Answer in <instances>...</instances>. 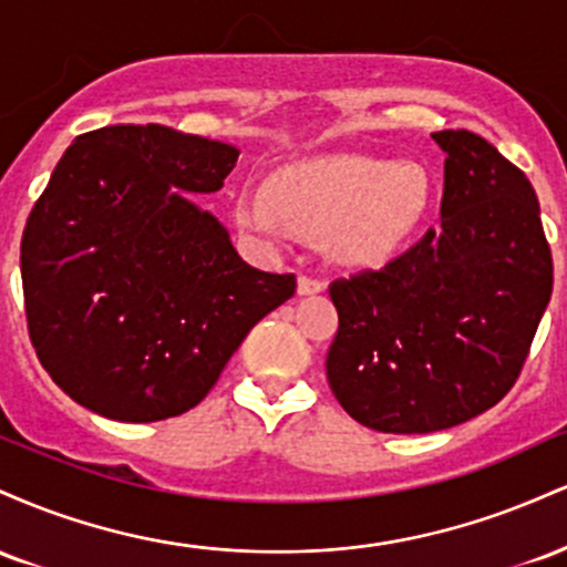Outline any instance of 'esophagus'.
I'll list each match as a JSON object with an SVG mask.
<instances>
[{"mask_svg": "<svg viewBox=\"0 0 567 567\" xmlns=\"http://www.w3.org/2000/svg\"><path fill=\"white\" fill-rule=\"evenodd\" d=\"M322 290H324L322 279L306 277V275L298 279V292H301V296H315V292H322Z\"/></svg>", "mask_w": 567, "mask_h": 567, "instance_id": "obj_1", "label": "esophagus"}]
</instances>
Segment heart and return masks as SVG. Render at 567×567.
I'll return each instance as SVG.
<instances>
[{
  "mask_svg": "<svg viewBox=\"0 0 567 567\" xmlns=\"http://www.w3.org/2000/svg\"><path fill=\"white\" fill-rule=\"evenodd\" d=\"M424 199L426 175L410 162L330 157L285 167L271 192L247 186L237 216L269 237H324L336 261L365 266L402 243Z\"/></svg>",
  "mask_w": 567,
  "mask_h": 567,
  "instance_id": "1",
  "label": "heart"
}]
</instances>
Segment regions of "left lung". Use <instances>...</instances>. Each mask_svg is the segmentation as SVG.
Masks as SVG:
<instances>
[{
	"label": "left lung",
	"instance_id": "obj_1",
	"mask_svg": "<svg viewBox=\"0 0 567 567\" xmlns=\"http://www.w3.org/2000/svg\"><path fill=\"white\" fill-rule=\"evenodd\" d=\"M445 152L440 229L383 269L330 282L336 400L386 434L451 429L504 400L551 296V250L530 181L470 130Z\"/></svg>",
	"mask_w": 567,
	"mask_h": 567
}]
</instances>
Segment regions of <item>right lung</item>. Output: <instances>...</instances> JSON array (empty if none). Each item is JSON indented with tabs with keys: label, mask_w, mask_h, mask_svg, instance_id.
<instances>
[{
	"label": "right lung",
	"mask_w": 567,
	"mask_h": 567,
	"mask_svg": "<svg viewBox=\"0 0 567 567\" xmlns=\"http://www.w3.org/2000/svg\"><path fill=\"white\" fill-rule=\"evenodd\" d=\"M237 157L165 125H109L55 165L21 239L25 322L82 408L127 424L186 413L296 292V275L252 269L186 197L218 192Z\"/></svg>",
	"instance_id": "add662e5"
}]
</instances>
